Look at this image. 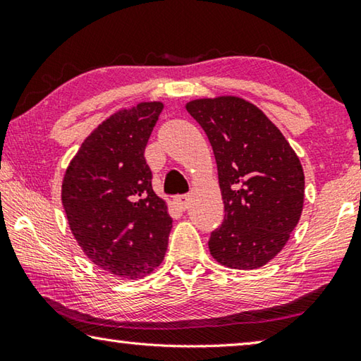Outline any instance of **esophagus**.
Returning a JSON list of instances; mask_svg holds the SVG:
<instances>
[{
    "mask_svg": "<svg viewBox=\"0 0 361 361\" xmlns=\"http://www.w3.org/2000/svg\"><path fill=\"white\" fill-rule=\"evenodd\" d=\"M189 202H191V197L188 194H180L175 197V204L180 207L181 210H188L189 209Z\"/></svg>",
    "mask_w": 361,
    "mask_h": 361,
    "instance_id": "obj_1",
    "label": "esophagus"
}]
</instances>
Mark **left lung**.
<instances>
[{"label": "left lung", "instance_id": "1", "mask_svg": "<svg viewBox=\"0 0 361 361\" xmlns=\"http://www.w3.org/2000/svg\"><path fill=\"white\" fill-rule=\"evenodd\" d=\"M186 109L209 137L224 204L210 255L229 269L262 267L282 252L301 218L299 157L279 127L240 97L191 100Z\"/></svg>", "mask_w": 361, "mask_h": 361}]
</instances>
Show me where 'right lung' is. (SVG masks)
I'll return each mask as SVG.
<instances>
[{"label": "right lung", "mask_w": 361, "mask_h": 361, "mask_svg": "<svg viewBox=\"0 0 361 361\" xmlns=\"http://www.w3.org/2000/svg\"><path fill=\"white\" fill-rule=\"evenodd\" d=\"M162 102L122 108L89 133L62 181V204L84 255L124 280L148 276L166 256L173 219L152 191L145 148Z\"/></svg>", "instance_id": "1"}]
</instances>
